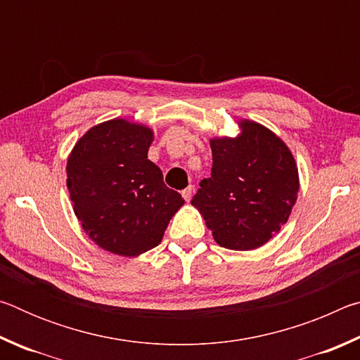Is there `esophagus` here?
I'll use <instances>...</instances> for the list:
<instances>
[{
	"mask_svg": "<svg viewBox=\"0 0 360 360\" xmlns=\"http://www.w3.org/2000/svg\"><path fill=\"white\" fill-rule=\"evenodd\" d=\"M192 191H193L192 186H188V187L184 188V191H182V197H184L186 202H188V200L192 198Z\"/></svg>",
	"mask_w": 360,
	"mask_h": 360,
	"instance_id": "1",
	"label": "esophagus"
}]
</instances>
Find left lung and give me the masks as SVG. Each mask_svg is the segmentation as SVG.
Masks as SVG:
<instances>
[{
  "label": "left lung",
  "mask_w": 360,
  "mask_h": 360,
  "mask_svg": "<svg viewBox=\"0 0 360 360\" xmlns=\"http://www.w3.org/2000/svg\"><path fill=\"white\" fill-rule=\"evenodd\" d=\"M236 138L211 139V178L200 182L192 205L217 245L255 249L288 222L298 193L294 155L266 127L240 122Z\"/></svg>",
  "instance_id": "1"
}]
</instances>
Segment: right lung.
Returning <instances> with one entry per match:
<instances>
[{
    "mask_svg": "<svg viewBox=\"0 0 360 360\" xmlns=\"http://www.w3.org/2000/svg\"><path fill=\"white\" fill-rule=\"evenodd\" d=\"M154 133L112 119L79 139L66 163V186L89 238L106 251L135 257L160 245L184 198L163 182L148 158Z\"/></svg>",
    "mask_w": 360,
    "mask_h": 360,
    "instance_id": "right-lung-1",
    "label": "right lung"
}]
</instances>
